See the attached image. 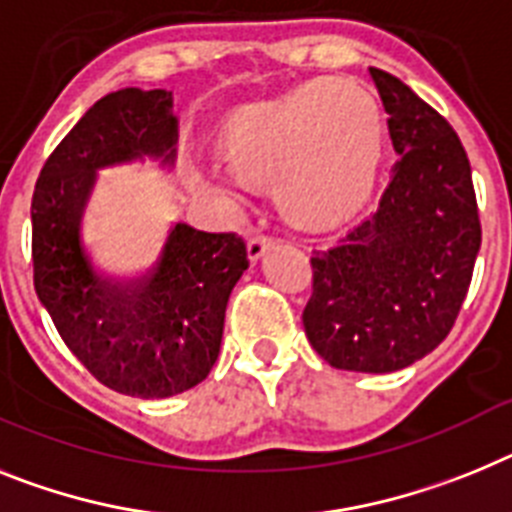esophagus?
<instances>
[{"mask_svg":"<svg viewBox=\"0 0 512 512\" xmlns=\"http://www.w3.org/2000/svg\"><path fill=\"white\" fill-rule=\"evenodd\" d=\"M270 247H273V237H268V234H252V237L247 239V257H250L252 262H257Z\"/></svg>","mask_w":512,"mask_h":512,"instance_id":"obj_1","label":"esophagus"}]
</instances>
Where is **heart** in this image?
<instances>
[{
	"label": "heart",
	"instance_id": "1",
	"mask_svg": "<svg viewBox=\"0 0 512 512\" xmlns=\"http://www.w3.org/2000/svg\"><path fill=\"white\" fill-rule=\"evenodd\" d=\"M381 108L353 79L309 82L231 121L221 151L234 175L208 182L237 195L244 182L275 180V201L293 221L330 226L371 195L381 162Z\"/></svg>",
	"mask_w": 512,
	"mask_h": 512
}]
</instances>
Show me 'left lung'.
<instances>
[{"instance_id":"left-lung-1","label":"left lung","mask_w":512,"mask_h":512,"mask_svg":"<svg viewBox=\"0 0 512 512\" xmlns=\"http://www.w3.org/2000/svg\"><path fill=\"white\" fill-rule=\"evenodd\" d=\"M399 159L379 208L314 252L304 309L311 348L340 371L391 373L433 353L469 291L482 244L477 195L459 136L441 113L371 69Z\"/></svg>"}]
</instances>
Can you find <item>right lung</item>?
<instances>
[{
    "instance_id": "1",
    "label": "right lung",
    "mask_w": 512,
    "mask_h": 512,
    "mask_svg": "<svg viewBox=\"0 0 512 512\" xmlns=\"http://www.w3.org/2000/svg\"><path fill=\"white\" fill-rule=\"evenodd\" d=\"M177 157L172 92L126 90L97 100L43 164L33 193V283L66 348L100 384L141 399L193 389L219 358L231 288L250 268L237 234L175 224L139 281L97 273L82 216L97 170Z\"/></svg>"
}]
</instances>
